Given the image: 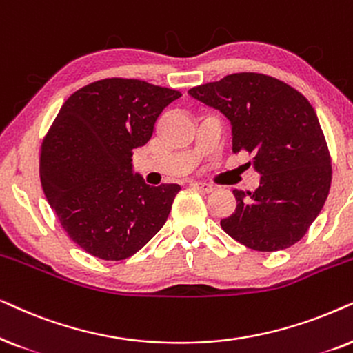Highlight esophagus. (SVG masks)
Returning <instances> with one entry per match:
<instances>
[{
  "mask_svg": "<svg viewBox=\"0 0 353 353\" xmlns=\"http://www.w3.org/2000/svg\"><path fill=\"white\" fill-rule=\"evenodd\" d=\"M190 185L194 187V189L200 190V192H205V194H210V192L214 190V187L211 184H205V182H190Z\"/></svg>",
  "mask_w": 353,
  "mask_h": 353,
  "instance_id": "obj_1",
  "label": "esophagus"
}]
</instances>
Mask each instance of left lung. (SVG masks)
<instances>
[{
    "instance_id": "obj_1",
    "label": "left lung",
    "mask_w": 353,
    "mask_h": 353,
    "mask_svg": "<svg viewBox=\"0 0 353 353\" xmlns=\"http://www.w3.org/2000/svg\"><path fill=\"white\" fill-rule=\"evenodd\" d=\"M189 95L228 117L234 153L252 154L260 174L253 192L234 189L236 211L221 228L242 245L278 252L297 243L323 210L331 157L313 106L302 93L265 74L225 75Z\"/></svg>"
}]
</instances>
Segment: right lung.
<instances>
[{
    "label": "right lung",
    "mask_w": 353,
    "mask_h": 353,
    "mask_svg": "<svg viewBox=\"0 0 353 353\" xmlns=\"http://www.w3.org/2000/svg\"><path fill=\"white\" fill-rule=\"evenodd\" d=\"M179 97L114 77L82 87L61 106L41 143V187L68 236L90 255L125 260L166 223L181 187L145 184L132 154Z\"/></svg>",
    "instance_id": "add662e5"
}]
</instances>
